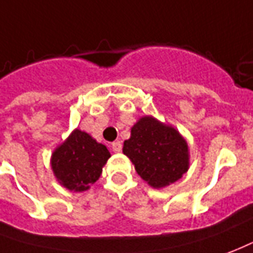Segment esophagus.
Masks as SVG:
<instances>
[{
	"label": "esophagus",
	"instance_id": "esophagus-1",
	"mask_svg": "<svg viewBox=\"0 0 253 253\" xmlns=\"http://www.w3.org/2000/svg\"><path fill=\"white\" fill-rule=\"evenodd\" d=\"M121 148H123V145H121L120 141H113L112 143V149H113V152H116V154L121 152Z\"/></svg>",
	"mask_w": 253,
	"mask_h": 253
}]
</instances>
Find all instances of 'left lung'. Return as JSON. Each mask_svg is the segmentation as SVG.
I'll return each instance as SVG.
<instances>
[{
	"instance_id": "left-lung-1",
	"label": "left lung",
	"mask_w": 253,
	"mask_h": 253,
	"mask_svg": "<svg viewBox=\"0 0 253 253\" xmlns=\"http://www.w3.org/2000/svg\"><path fill=\"white\" fill-rule=\"evenodd\" d=\"M123 152L141 179L154 189L172 185L189 171L190 151L186 139L172 125L154 116H143L134 123Z\"/></svg>"
}]
</instances>
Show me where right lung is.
<instances>
[{"label":"right lung","instance_id":"right-lung-1","mask_svg":"<svg viewBox=\"0 0 253 253\" xmlns=\"http://www.w3.org/2000/svg\"><path fill=\"white\" fill-rule=\"evenodd\" d=\"M110 158L104 144L75 128L51 155V169L60 186L75 193L86 191L102 174Z\"/></svg>","mask_w":253,"mask_h":253}]
</instances>
